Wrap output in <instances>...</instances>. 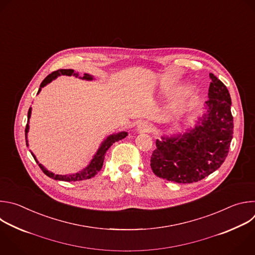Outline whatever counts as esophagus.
Instances as JSON below:
<instances>
[{"label":"esophagus","mask_w":255,"mask_h":255,"mask_svg":"<svg viewBox=\"0 0 255 255\" xmlns=\"http://www.w3.org/2000/svg\"><path fill=\"white\" fill-rule=\"evenodd\" d=\"M138 130L142 132H149L151 130V125L146 122H141L138 125Z\"/></svg>","instance_id":"34e87169"}]
</instances>
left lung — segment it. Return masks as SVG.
Here are the masks:
<instances>
[{
  "mask_svg": "<svg viewBox=\"0 0 255 255\" xmlns=\"http://www.w3.org/2000/svg\"><path fill=\"white\" fill-rule=\"evenodd\" d=\"M207 115L201 126L183 135L156 140L150 157L154 174L171 182H198L224 163L233 136L231 97L225 84L210 73Z\"/></svg>",
  "mask_w": 255,
  "mask_h": 255,
  "instance_id": "obj_1",
  "label": "left lung"
}]
</instances>
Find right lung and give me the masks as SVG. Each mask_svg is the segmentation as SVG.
I'll use <instances>...</instances> for the list:
<instances>
[{
	"label": "right lung",
	"instance_id": "1",
	"mask_svg": "<svg viewBox=\"0 0 255 255\" xmlns=\"http://www.w3.org/2000/svg\"><path fill=\"white\" fill-rule=\"evenodd\" d=\"M59 75H69V76H70V75H75V76H77V73H75L74 70H72V69H58V70H56V71H53L52 73H50V74L42 81V83L40 84V88H39L38 92H39V91L41 90V88L44 87L47 83L51 82L54 78H56V77L59 76ZM83 79L91 80L92 77L89 76L88 74H85V75L83 76ZM30 116H31V109H30L29 112H28V121H29V119H30ZM28 128H29V126H28V124H27L26 128H25V134H26V135H27V132H28ZM127 135H128L127 132L122 131V132H119V133H117V134H113V135L109 136V137L103 142V144L100 145L99 149L97 150V152L95 154L94 158H93L92 161L90 162L89 166L86 167V169H84V170L81 171L80 173L73 174V175H63V176H62V175H54L53 173H51V172L47 171L41 164H39L33 154H32V156H33V158L35 159L36 163L39 165L40 169L43 171V173H44L46 176H48L49 178H51V179L59 180V181H66V182H75V181L87 180V179H90V178L94 177V176L100 171V169L103 168L104 160H105V155H106L107 150L110 148V146H111L114 142L125 138Z\"/></svg>",
	"mask_w": 255,
	"mask_h": 255
}]
</instances>
